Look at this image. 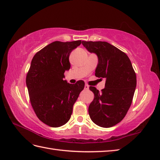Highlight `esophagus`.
Segmentation results:
<instances>
[{"label":"esophagus","mask_w":160,"mask_h":160,"mask_svg":"<svg viewBox=\"0 0 160 160\" xmlns=\"http://www.w3.org/2000/svg\"><path fill=\"white\" fill-rule=\"evenodd\" d=\"M84 89H85V90H88V89H89V86H88V84H86V85H85V86H84Z\"/></svg>","instance_id":"1"}]
</instances>
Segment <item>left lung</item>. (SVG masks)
<instances>
[{
    "label": "left lung",
    "instance_id": "8db88e82",
    "mask_svg": "<svg viewBox=\"0 0 160 160\" xmlns=\"http://www.w3.org/2000/svg\"><path fill=\"white\" fill-rule=\"evenodd\" d=\"M82 44L98 57L95 76L106 79L101 92L90 87L94 94L88 108L90 117L99 127H113L125 118L130 108L136 88V74L128 56L114 46L101 41H82Z\"/></svg>",
    "mask_w": 160,
    "mask_h": 160
}]
</instances>
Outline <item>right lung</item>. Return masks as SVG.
Masks as SVG:
<instances>
[{"mask_svg":"<svg viewBox=\"0 0 160 160\" xmlns=\"http://www.w3.org/2000/svg\"><path fill=\"white\" fill-rule=\"evenodd\" d=\"M81 44V40L53 42L32 59L26 78L30 101L38 118L51 127L68 121L73 105L84 88L81 80L75 84L63 80L65 71L70 68V52Z\"/></svg>","mask_w":160,"mask_h":160,"instance_id":"1","label":"right lung"}]
</instances>
